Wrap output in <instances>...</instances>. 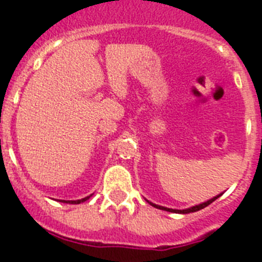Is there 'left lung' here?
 Segmentation results:
<instances>
[{
    "label": "left lung",
    "instance_id": "obj_1",
    "mask_svg": "<svg viewBox=\"0 0 262 262\" xmlns=\"http://www.w3.org/2000/svg\"><path fill=\"white\" fill-rule=\"evenodd\" d=\"M223 194V193H222ZM222 194H219V195L214 196V198H211V200L206 201V202H202L200 203V205H195L193 206V207H189V209H184V210H176V209H169V207H164V206H159V205H155V203L149 202V201H147L148 203L151 206H154V207H156V209H160V210H164V211H169V212H174V214H189V212H195V211H200V210L205 209V207H207V206L210 205V203L214 202L215 200H217L219 196L222 195Z\"/></svg>",
    "mask_w": 262,
    "mask_h": 262
}]
</instances>
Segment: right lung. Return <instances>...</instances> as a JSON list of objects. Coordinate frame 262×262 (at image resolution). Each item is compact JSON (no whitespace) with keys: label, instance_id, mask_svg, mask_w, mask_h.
Masks as SVG:
<instances>
[{"label":"right lung","instance_id":"obj_1","mask_svg":"<svg viewBox=\"0 0 262 262\" xmlns=\"http://www.w3.org/2000/svg\"><path fill=\"white\" fill-rule=\"evenodd\" d=\"M90 196H92V194H90V195H88V196H85V198H82V200H77V201H64V200H61V201H60V202H62V203H72V205H78V203H82V202H85V201L89 200Z\"/></svg>","mask_w":262,"mask_h":262}]
</instances>
